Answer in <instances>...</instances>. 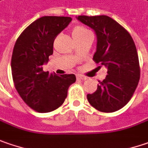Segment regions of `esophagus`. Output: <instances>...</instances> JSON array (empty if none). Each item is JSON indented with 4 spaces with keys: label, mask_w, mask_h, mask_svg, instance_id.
<instances>
[{
    "label": "esophagus",
    "mask_w": 148,
    "mask_h": 148,
    "mask_svg": "<svg viewBox=\"0 0 148 148\" xmlns=\"http://www.w3.org/2000/svg\"><path fill=\"white\" fill-rule=\"evenodd\" d=\"M77 80H82V81H83V80H86V77H84V76H82V75H77Z\"/></svg>",
    "instance_id": "34e87169"
}]
</instances>
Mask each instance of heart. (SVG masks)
Masks as SVG:
<instances>
[{
	"label": "heart",
	"instance_id": "heart-1",
	"mask_svg": "<svg viewBox=\"0 0 148 148\" xmlns=\"http://www.w3.org/2000/svg\"><path fill=\"white\" fill-rule=\"evenodd\" d=\"M71 34H72L73 38L75 39V38H78V37H82V36L88 35V34H92V32L89 29H87L85 26H76L75 27H73Z\"/></svg>",
	"mask_w": 148,
	"mask_h": 148
}]
</instances>
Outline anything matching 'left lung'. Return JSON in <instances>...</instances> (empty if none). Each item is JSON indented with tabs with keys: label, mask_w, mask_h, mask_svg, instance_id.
Returning a JSON list of instances; mask_svg holds the SVG:
<instances>
[{
	"label": "left lung",
	"mask_w": 148,
	"mask_h": 148,
	"mask_svg": "<svg viewBox=\"0 0 148 148\" xmlns=\"http://www.w3.org/2000/svg\"><path fill=\"white\" fill-rule=\"evenodd\" d=\"M77 18L96 32L97 42L93 60L107 68L106 78L99 81L95 92L87 94V100L100 112H116L129 101L140 79L135 43L124 27L107 16Z\"/></svg>",
	"instance_id": "8db88e82"
}]
</instances>
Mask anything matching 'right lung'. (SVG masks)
<instances>
[{
	"label": "right lung",
	"mask_w": 148,
	"mask_h": 148,
	"mask_svg": "<svg viewBox=\"0 0 148 148\" xmlns=\"http://www.w3.org/2000/svg\"><path fill=\"white\" fill-rule=\"evenodd\" d=\"M71 21L66 16H42L26 27L14 46L11 66L15 87L26 105L37 112L61 107L69 86L76 82L74 74L58 77L42 68L53 54L56 36Z\"/></svg>",
	"instance_id": "right-lung-1"
}]
</instances>
